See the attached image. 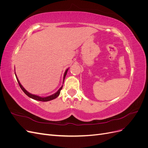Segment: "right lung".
Masks as SVG:
<instances>
[{"label": "right lung", "instance_id": "right-lung-1", "mask_svg": "<svg viewBox=\"0 0 148 148\" xmlns=\"http://www.w3.org/2000/svg\"><path fill=\"white\" fill-rule=\"evenodd\" d=\"M69 69V68L65 70V73H64V78H63V84H64V79H65V76H66V73H67V71H68ZM15 76H16V79H17V82H18V83L19 86H20V87L21 88V89H22V91H23L26 94V95H27L29 97L31 98V99H34V100H37V101H43V102H46V101H51V100L54 99H56V98H57L58 96H59L61 89H62V87H63V85H62V86L60 88V89H59V90H58L56 93L53 94L52 95H51V96H47V97H40V96H39L32 95V94H31V93H29V92H28L27 91H26V89L23 88V86H22V85L21 84V83H20L19 80H18V79L16 74H15Z\"/></svg>", "mask_w": 148, "mask_h": 148}]
</instances>
